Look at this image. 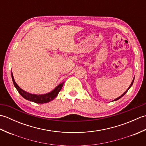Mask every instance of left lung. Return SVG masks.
Masks as SVG:
<instances>
[{"instance_id":"8db88e82","label":"left lung","mask_w":146,"mask_h":146,"mask_svg":"<svg viewBox=\"0 0 146 146\" xmlns=\"http://www.w3.org/2000/svg\"><path fill=\"white\" fill-rule=\"evenodd\" d=\"M134 79H133V80H132V83H131V85H130V86H129V88H127V90H126V91H125V92L124 93H123V94H122V95H121V96H120V97H118V98H117L116 99H115V100H114L113 101H116V100H119V98H120L121 97H123V95H125V94H126V93H127V91L129 90V89L130 88H131V86H132V84H133V82H134Z\"/></svg>"}]
</instances>
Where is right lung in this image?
Masks as SVG:
<instances>
[{
	"label": "right lung",
	"instance_id": "1",
	"mask_svg": "<svg viewBox=\"0 0 146 146\" xmlns=\"http://www.w3.org/2000/svg\"><path fill=\"white\" fill-rule=\"evenodd\" d=\"M11 75H12V81H13V83L15 86V87L17 89V90L18 91L19 93L22 97L26 99L27 100L35 102V103H37V104L48 103V102L53 100L55 97H57V95H58L59 92H60L64 84V82L61 83V84L57 86L52 92L48 93V94H43V95L31 94H30V93L26 92L25 91H24L23 89H21L19 86L17 85V83H15L13 75H12V73H11Z\"/></svg>",
	"mask_w": 146,
	"mask_h": 146
}]
</instances>
